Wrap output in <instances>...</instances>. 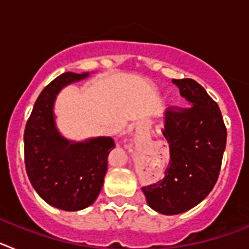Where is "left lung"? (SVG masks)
<instances>
[{"mask_svg":"<svg viewBox=\"0 0 249 249\" xmlns=\"http://www.w3.org/2000/svg\"><path fill=\"white\" fill-rule=\"evenodd\" d=\"M188 108L164 113L163 136L171 160L163 179L142 187L152 210L179 214L201 203L213 190L221 171L227 142L218 105L192 78L172 80Z\"/></svg>","mask_w":249,"mask_h":249,"instance_id":"obj_1","label":"left lung"}]
</instances>
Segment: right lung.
Wrapping results in <instances>:
<instances>
[{
	"label": "right lung",
	"mask_w": 249,
	"mask_h": 249,
	"mask_svg": "<svg viewBox=\"0 0 249 249\" xmlns=\"http://www.w3.org/2000/svg\"><path fill=\"white\" fill-rule=\"evenodd\" d=\"M89 72H66L39 93L26 123L25 164L31 184L43 201L63 211L91 206L101 192L111 137L73 142L63 137L54 122L53 106L59 91L89 77Z\"/></svg>",
	"instance_id": "obj_1"
}]
</instances>
